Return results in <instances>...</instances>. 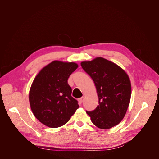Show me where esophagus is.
<instances>
[{"label": "esophagus", "mask_w": 159, "mask_h": 159, "mask_svg": "<svg viewBox=\"0 0 159 159\" xmlns=\"http://www.w3.org/2000/svg\"><path fill=\"white\" fill-rule=\"evenodd\" d=\"M84 97L80 98V99H78V103H79V104H81V103H82L83 102H84Z\"/></svg>", "instance_id": "1"}]
</instances>
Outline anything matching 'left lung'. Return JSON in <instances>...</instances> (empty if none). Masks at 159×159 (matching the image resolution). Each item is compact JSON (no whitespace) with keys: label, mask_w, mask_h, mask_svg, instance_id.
I'll return each instance as SVG.
<instances>
[{"label":"left lung","mask_w":159,"mask_h":159,"mask_svg":"<svg viewBox=\"0 0 159 159\" xmlns=\"http://www.w3.org/2000/svg\"><path fill=\"white\" fill-rule=\"evenodd\" d=\"M84 70L94 81L99 105L86 111L96 127L109 129L117 125L126 114L131 96V84L125 71L102 57L81 62Z\"/></svg>","instance_id":"left-lung-1"}]
</instances>
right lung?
Masks as SVG:
<instances>
[{
	"label": "right lung",
	"instance_id": "right-lung-1",
	"mask_svg": "<svg viewBox=\"0 0 159 159\" xmlns=\"http://www.w3.org/2000/svg\"><path fill=\"white\" fill-rule=\"evenodd\" d=\"M78 67L75 62L55 60L35 77L29 91V102L34 115L44 125L51 128L64 125L79 108L68 84L70 75Z\"/></svg>",
	"mask_w": 159,
	"mask_h": 159
}]
</instances>
